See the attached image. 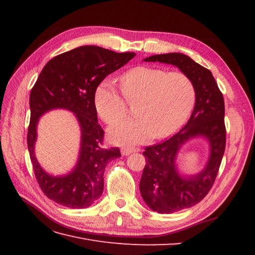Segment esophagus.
Listing matches in <instances>:
<instances>
[{
    "instance_id": "1",
    "label": "esophagus",
    "mask_w": 255,
    "mask_h": 255,
    "mask_svg": "<svg viewBox=\"0 0 255 255\" xmlns=\"http://www.w3.org/2000/svg\"><path fill=\"white\" fill-rule=\"evenodd\" d=\"M139 151V149L138 148H128V146H125V148H121V154L123 156H127V155H128V154H130V153H133V152H138Z\"/></svg>"
}]
</instances>
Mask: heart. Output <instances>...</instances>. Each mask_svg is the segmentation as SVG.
Wrapping results in <instances>:
<instances>
[{
  "instance_id": "1",
  "label": "heart",
  "mask_w": 255,
  "mask_h": 255,
  "mask_svg": "<svg viewBox=\"0 0 255 255\" xmlns=\"http://www.w3.org/2000/svg\"><path fill=\"white\" fill-rule=\"evenodd\" d=\"M122 94L134 104L135 118L117 123L109 130L111 140L119 144L142 143L150 138H163L179 128L195 101L194 84L180 71L140 66L120 78ZM98 115L107 125H114L127 114V103L115 84L105 80L95 92Z\"/></svg>"
}]
</instances>
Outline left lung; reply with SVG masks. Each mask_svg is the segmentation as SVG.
<instances>
[{
    "label": "left lung",
    "instance_id": "8db88e82",
    "mask_svg": "<svg viewBox=\"0 0 255 255\" xmlns=\"http://www.w3.org/2000/svg\"><path fill=\"white\" fill-rule=\"evenodd\" d=\"M143 61L172 65L194 84L196 102L189 120L166 141L146 146L145 166L139 183L145 204L159 214H171L196 205L207 195L217 176L226 149L225 101L210 70L182 53L146 57ZM202 136L209 142V159L203 170L182 175L176 164L181 146Z\"/></svg>",
    "mask_w": 255,
    "mask_h": 255
}]
</instances>
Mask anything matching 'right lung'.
<instances>
[{
  "label": "right lung",
  "instance_id": "1",
  "mask_svg": "<svg viewBox=\"0 0 255 255\" xmlns=\"http://www.w3.org/2000/svg\"><path fill=\"white\" fill-rule=\"evenodd\" d=\"M135 55L134 52L116 53L96 45H83L52 58L38 76L29 95L27 146L37 182L54 202L70 208H86L101 197L105 167L121 154L118 148L102 146L104 130L98 123L95 92L107 75ZM53 109L71 111L81 128L77 164L60 176L45 172L34 154L37 122Z\"/></svg>",
  "mask_w": 255,
  "mask_h": 255
}]
</instances>
